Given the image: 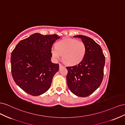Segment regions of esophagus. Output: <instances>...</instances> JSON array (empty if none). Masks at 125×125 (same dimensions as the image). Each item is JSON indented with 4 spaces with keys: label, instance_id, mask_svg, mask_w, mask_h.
I'll list each match as a JSON object with an SVG mask.
<instances>
[{
    "label": "esophagus",
    "instance_id": "34e87169",
    "mask_svg": "<svg viewBox=\"0 0 125 125\" xmlns=\"http://www.w3.org/2000/svg\"><path fill=\"white\" fill-rule=\"evenodd\" d=\"M59 68H62L64 67V66H63L62 64H61V63H59Z\"/></svg>",
    "mask_w": 125,
    "mask_h": 125
}]
</instances>
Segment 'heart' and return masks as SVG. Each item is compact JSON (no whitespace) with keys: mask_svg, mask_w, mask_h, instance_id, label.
<instances>
[{"mask_svg":"<svg viewBox=\"0 0 125 125\" xmlns=\"http://www.w3.org/2000/svg\"><path fill=\"white\" fill-rule=\"evenodd\" d=\"M86 52V47L83 42L74 39H64L58 41L56 46L51 49L54 57L58 59L62 55L66 63L75 65L84 59Z\"/></svg>","mask_w":125,"mask_h":125,"instance_id":"obj_1","label":"heart"}]
</instances>
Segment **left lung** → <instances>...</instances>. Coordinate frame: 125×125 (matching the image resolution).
Here are the masks:
<instances>
[{"instance_id":"obj_1","label":"left lung","mask_w":125,"mask_h":125,"mask_svg":"<svg viewBox=\"0 0 125 125\" xmlns=\"http://www.w3.org/2000/svg\"><path fill=\"white\" fill-rule=\"evenodd\" d=\"M83 42L86 47L84 59L78 65L67 67V85L75 95L86 97L101 85L103 79L105 58L100 45L84 35L74 36Z\"/></svg>"}]
</instances>
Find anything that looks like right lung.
Here are the masks:
<instances>
[{"mask_svg":"<svg viewBox=\"0 0 125 125\" xmlns=\"http://www.w3.org/2000/svg\"><path fill=\"white\" fill-rule=\"evenodd\" d=\"M56 34L34 33L20 41L11 52V73L16 83L24 91L38 96L50 89L59 70L58 63L51 62V49L60 38Z\"/></svg>","mask_w":125,"mask_h":125,"instance_id":"obj_1","label":"right lung"}]
</instances>
